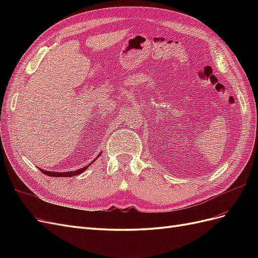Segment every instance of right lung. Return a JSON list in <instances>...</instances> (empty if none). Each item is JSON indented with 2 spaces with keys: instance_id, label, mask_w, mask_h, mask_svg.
<instances>
[{
  "instance_id": "1",
  "label": "right lung",
  "mask_w": 258,
  "mask_h": 258,
  "mask_svg": "<svg viewBox=\"0 0 258 258\" xmlns=\"http://www.w3.org/2000/svg\"><path fill=\"white\" fill-rule=\"evenodd\" d=\"M95 161V160H93ZM88 168V166L87 167H84V168H82V169H79V170H76V171H73V172H51V171H46V170H43V169H40L42 172L44 173V174H46V175H48V176H57V177H60V176H73V175H79V174H81V173H83L84 171Z\"/></svg>"
}]
</instances>
